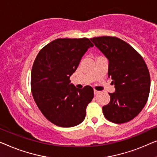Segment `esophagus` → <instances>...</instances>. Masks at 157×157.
I'll return each mask as SVG.
<instances>
[{"instance_id":"esophagus-1","label":"esophagus","mask_w":157,"mask_h":157,"mask_svg":"<svg viewBox=\"0 0 157 157\" xmlns=\"http://www.w3.org/2000/svg\"><path fill=\"white\" fill-rule=\"evenodd\" d=\"M99 93H100V92L98 91V90H94V94H95V95H96V94H99Z\"/></svg>"}]
</instances>
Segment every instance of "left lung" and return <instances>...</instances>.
<instances>
[{
  "label": "left lung",
  "instance_id": "left-lung-1",
  "mask_svg": "<svg viewBox=\"0 0 157 157\" xmlns=\"http://www.w3.org/2000/svg\"><path fill=\"white\" fill-rule=\"evenodd\" d=\"M109 60L108 77L115 86L109 93L110 101L102 107L107 120L122 124L133 120L147 103L150 91V75L141 55L118 37L90 38Z\"/></svg>",
  "mask_w": 157,
  "mask_h": 157
}]
</instances>
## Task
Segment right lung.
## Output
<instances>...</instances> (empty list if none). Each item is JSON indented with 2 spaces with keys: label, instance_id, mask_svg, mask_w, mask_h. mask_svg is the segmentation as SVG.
I'll list each match as a JSON object with an SVG mask.
<instances>
[{
  "label": "right lung",
  "instance_id": "1",
  "mask_svg": "<svg viewBox=\"0 0 157 157\" xmlns=\"http://www.w3.org/2000/svg\"><path fill=\"white\" fill-rule=\"evenodd\" d=\"M93 45L87 37L58 38L42 48L35 59L30 79L33 97L42 114L54 124L72 127L85 120L93 89H78L70 84V77Z\"/></svg>",
  "mask_w": 157,
  "mask_h": 157
}]
</instances>
